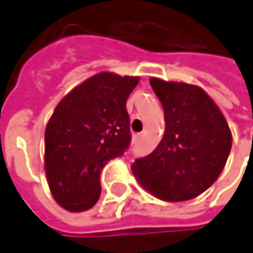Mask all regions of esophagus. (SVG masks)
Returning a JSON list of instances; mask_svg holds the SVG:
<instances>
[{"mask_svg":"<svg viewBox=\"0 0 253 253\" xmlns=\"http://www.w3.org/2000/svg\"><path fill=\"white\" fill-rule=\"evenodd\" d=\"M140 140H141V134H134V136H133V143H134V144L140 143Z\"/></svg>","mask_w":253,"mask_h":253,"instance_id":"34e87169","label":"esophagus"}]
</instances>
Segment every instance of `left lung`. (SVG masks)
<instances>
[{"mask_svg": "<svg viewBox=\"0 0 253 253\" xmlns=\"http://www.w3.org/2000/svg\"><path fill=\"white\" fill-rule=\"evenodd\" d=\"M164 109L166 130L151 154L131 171L138 184L164 201L178 203L210 188L225 167L232 134L219 107L204 89L150 79Z\"/></svg>", "mask_w": 253, "mask_h": 253, "instance_id": "left-lung-1", "label": "left lung"}]
</instances>
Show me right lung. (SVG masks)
Returning <instances> with one entry per match:
<instances>
[{
	"label": "right lung",
	"mask_w": 253,
	"mask_h": 253,
	"mask_svg": "<svg viewBox=\"0 0 253 253\" xmlns=\"http://www.w3.org/2000/svg\"><path fill=\"white\" fill-rule=\"evenodd\" d=\"M138 76L100 72L73 87L45 128V172L55 201L71 212L100 197V171L130 144L128 94Z\"/></svg>",
	"instance_id": "right-lung-1"
}]
</instances>
